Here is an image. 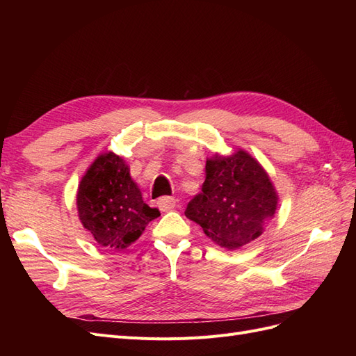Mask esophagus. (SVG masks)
<instances>
[{
    "mask_svg": "<svg viewBox=\"0 0 356 356\" xmlns=\"http://www.w3.org/2000/svg\"><path fill=\"white\" fill-rule=\"evenodd\" d=\"M157 204H159V209L161 212H168V211H172L177 207V199L165 196V197H160L157 200Z\"/></svg>",
    "mask_w": 356,
    "mask_h": 356,
    "instance_id": "34e87169",
    "label": "esophagus"
}]
</instances>
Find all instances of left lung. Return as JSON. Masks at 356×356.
I'll return each instance as SVG.
<instances>
[{"label":"left lung","mask_w":356,"mask_h":356,"mask_svg":"<svg viewBox=\"0 0 356 356\" xmlns=\"http://www.w3.org/2000/svg\"><path fill=\"white\" fill-rule=\"evenodd\" d=\"M202 191L193 197L186 217L225 250H238L263 233V224L276 211L277 196L270 178L250 154L207 161Z\"/></svg>","instance_id":"8db88e82"}]
</instances>
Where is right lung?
Here are the masks:
<instances>
[{"label":"right lung","mask_w":356,"mask_h":356,"mask_svg":"<svg viewBox=\"0 0 356 356\" xmlns=\"http://www.w3.org/2000/svg\"><path fill=\"white\" fill-rule=\"evenodd\" d=\"M77 208L83 225L102 246L122 251L160 212L144 203L129 168L114 153L99 156L83 177Z\"/></svg>","instance_id":"1"}]
</instances>
